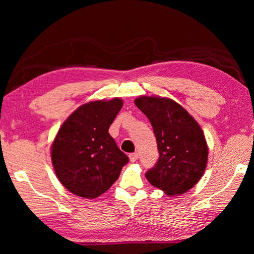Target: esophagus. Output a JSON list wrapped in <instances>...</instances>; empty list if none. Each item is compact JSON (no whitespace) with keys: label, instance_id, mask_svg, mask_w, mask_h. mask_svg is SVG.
Wrapping results in <instances>:
<instances>
[{"label":"esophagus","instance_id":"34e87169","mask_svg":"<svg viewBox=\"0 0 254 254\" xmlns=\"http://www.w3.org/2000/svg\"><path fill=\"white\" fill-rule=\"evenodd\" d=\"M128 158H130V161L131 162H134V161L137 160V158H139V154H137L136 152L130 153V156H128Z\"/></svg>","mask_w":254,"mask_h":254}]
</instances>
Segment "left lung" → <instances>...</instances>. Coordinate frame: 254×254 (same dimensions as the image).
Wrapping results in <instances>:
<instances>
[{
  "label": "left lung",
  "mask_w": 254,
  "mask_h": 254,
  "mask_svg": "<svg viewBox=\"0 0 254 254\" xmlns=\"http://www.w3.org/2000/svg\"><path fill=\"white\" fill-rule=\"evenodd\" d=\"M134 103L151 123L159 150L156 166L145 177L166 195L184 194L199 182L207 165L208 148L203 130L170 98L140 96Z\"/></svg>",
  "instance_id": "1"
}]
</instances>
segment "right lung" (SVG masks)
Wrapping results in <instances>:
<instances>
[{
	"instance_id": "obj_1",
	"label": "right lung",
	"mask_w": 254,
	"mask_h": 254,
	"mask_svg": "<svg viewBox=\"0 0 254 254\" xmlns=\"http://www.w3.org/2000/svg\"><path fill=\"white\" fill-rule=\"evenodd\" d=\"M123 106L121 98L79 106L51 145V161L63 186L76 196L96 198L117 182L128 162L109 128Z\"/></svg>"
}]
</instances>
